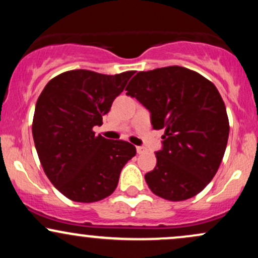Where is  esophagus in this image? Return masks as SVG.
Listing matches in <instances>:
<instances>
[{
  "label": "esophagus",
  "mask_w": 258,
  "mask_h": 258,
  "mask_svg": "<svg viewBox=\"0 0 258 258\" xmlns=\"http://www.w3.org/2000/svg\"><path fill=\"white\" fill-rule=\"evenodd\" d=\"M137 153L138 154L146 153V148H144V147H137Z\"/></svg>",
  "instance_id": "34e87169"
}]
</instances>
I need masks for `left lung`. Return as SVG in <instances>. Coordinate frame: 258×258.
I'll return each instance as SVG.
<instances>
[{
	"mask_svg": "<svg viewBox=\"0 0 258 258\" xmlns=\"http://www.w3.org/2000/svg\"><path fill=\"white\" fill-rule=\"evenodd\" d=\"M150 111L154 130H165L156 166L146 182L158 197L190 199L214 178L226 152L229 121L211 81L183 67L139 72L126 87Z\"/></svg>",
	"mask_w": 258,
	"mask_h": 258,
	"instance_id": "8db88e82",
	"label": "left lung"
}]
</instances>
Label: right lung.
Here are the masks:
<instances>
[{"label":"right lung","mask_w":258,"mask_h":258,"mask_svg":"<svg viewBox=\"0 0 258 258\" xmlns=\"http://www.w3.org/2000/svg\"><path fill=\"white\" fill-rule=\"evenodd\" d=\"M133 74L70 70L41 92L32 121L35 148L46 176L68 199L94 203L109 197L122 167L136 155L128 142L93 132Z\"/></svg>","instance_id":"right-lung-1"}]
</instances>
